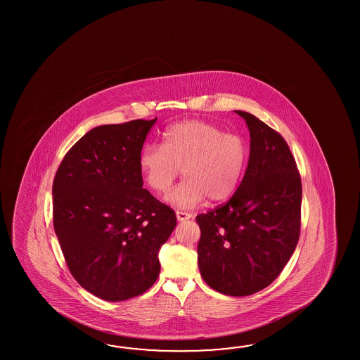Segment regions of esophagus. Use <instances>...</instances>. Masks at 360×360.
<instances>
[{
	"instance_id": "1",
	"label": "esophagus",
	"mask_w": 360,
	"mask_h": 360,
	"mask_svg": "<svg viewBox=\"0 0 360 360\" xmlns=\"http://www.w3.org/2000/svg\"><path fill=\"white\" fill-rule=\"evenodd\" d=\"M176 219L179 222L186 221V220L191 219V214H188V212H183V211H177Z\"/></svg>"
}]
</instances>
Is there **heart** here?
I'll return each instance as SVG.
<instances>
[{"mask_svg": "<svg viewBox=\"0 0 360 360\" xmlns=\"http://www.w3.org/2000/svg\"><path fill=\"white\" fill-rule=\"evenodd\" d=\"M247 148L236 134L214 123L185 120L163 132V146L149 144L139 157L146 185L166 193L183 169V183L166 197L172 206L193 208L205 199L219 203L237 189L245 169Z\"/></svg>", "mask_w": 360, "mask_h": 360, "instance_id": "heart-1", "label": "heart"}]
</instances>
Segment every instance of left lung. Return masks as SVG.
Segmentation results:
<instances>
[{"mask_svg":"<svg viewBox=\"0 0 360 360\" xmlns=\"http://www.w3.org/2000/svg\"><path fill=\"white\" fill-rule=\"evenodd\" d=\"M250 130L245 176L221 207L198 214V266L214 291L248 296L276 281L300 237L301 179L284 139L257 117L234 110Z\"/></svg>","mask_w":360,"mask_h":360,"instance_id":"1","label":"left lung"}]
</instances>
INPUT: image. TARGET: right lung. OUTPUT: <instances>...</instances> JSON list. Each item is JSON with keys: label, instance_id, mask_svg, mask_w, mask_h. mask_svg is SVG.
Wrapping results in <instances>:
<instances>
[{"label": "right lung", "instance_id": "1", "mask_svg": "<svg viewBox=\"0 0 360 360\" xmlns=\"http://www.w3.org/2000/svg\"><path fill=\"white\" fill-rule=\"evenodd\" d=\"M157 118L103 124L69 149L55 175L54 229L72 276L105 301L149 290L175 212L143 188L139 157Z\"/></svg>", "mask_w": 360, "mask_h": 360}]
</instances>
